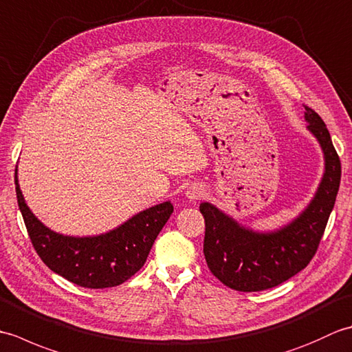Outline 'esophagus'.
Masks as SVG:
<instances>
[{
	"mask_svg": "<svg viewBox=\"0 0 352 352\" xmlns=\"http://www.w3.org/2000/svg\"><path fill=\"white\" fill-rule=\"evenodd\" d=\"M204 197V188L201 184L193 183L186 189V198L189 201H198Z\"/></svg>",
	"mask_w": 352,
	"mask_h": 352,
	"instance_id": "obj_1",
	"label": "esophagus"
}]
</instances>
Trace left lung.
I'll return each instance as SVG.
<instances>
[{
    "label": "left lung",
    "mask_w": 352,
    "mask_h": 352,
    "mask_svg": "<svg viewBox=\"0 0 352 352\" xmlns=\"http://www.w3.org/2000/svg\"><path fill=\"white\" fill-rule=\"evenodd\" d=\"M309 131L324 153L325 170L305 210L280 230L258 233L241 226L210 203L199 206L206 221L204 256L212 274L239 292L278 286L310 263L324 236L340 184V159L325 122L304 106Z\"/></svg>",
    "instance_id": "8db88e82"
}]
</instances>
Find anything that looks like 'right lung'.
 Here are the masks:
<instances>
[{
    "mask_svg": "<svg viewBox=\"0 0 352 352\" xmlns=\"http://www.w3.org/2000/svg\"><path fill=\"white\" fill-rule=\"evenodd\" d=\"M18 206L36 252L52 272L87 289L119 286L145 265L155 237L174 212L170 201L139 212L100 236H63L45 227L25 204L14 169Z\"/></svg>",
    "mask_w": 352,
    "mask_h": 352,
    "instance_id": "1",
    "label": "right lung"
}]
</instances>
